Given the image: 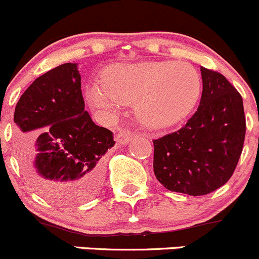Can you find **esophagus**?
Segmentation results:
<instances>
[{"label":"esophagus","instance_id":"34e87169","mask_svg":"<svg viewBox=\"0 0 259 259\" xmlns=\"http://www.w3.org/2000/svg\"><path fill=\"white\" fill-rule=\"evenodd\" d=\"M133 137H135V133H132L128 130H123L117 135V142H118L119 145L126 146L128 145Z\"/></svg>","mask_w":259,"mask_h":259}]
</instances>
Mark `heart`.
<instances>
[{
  "mask_svg": "<svg viewBox=\"0 0 259 259\" xmlns=\"http://www.w3.org/2000/svg\"><path fill=\"white\" fill-rule=\"evenodd\" d=\"M200 93V75L190 64L142 61L107 69L103 85L89 87L87 99L92 107L112 114L119 111L121 104H133L143 126L165 130L193 112Z\"/></svg>",
  "mask_w": 259,
  "mask_h": 259,
  "instance_id": "1",
  "label": "heart"
}]
</instances>
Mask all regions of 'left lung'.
<instances>
[{
  "label": "left lung",
  "instance_id": "left-lung-1",
  "mask_svg": "<svg viewBox=\"0 0 259 259\" xmlns=\"http://www.w3.org/2000/svg\"><path fill=\"white\" fill-rule=\"evenodd\" d=\"M198 111L176 132L153 141V171L167 190L206 195L233 175L243 150V99L224 75L200 68Z\"/></svg>",
  "mask_w": 259,
  "mask_h": 259
}]
</instances>
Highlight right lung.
Wrapping results in <instances>:
<instances>
[{
    "label": "right lung",
    "mask_w": 259,
    "mask_h": 259,
    "mask_svg": "<svg viewBox=\"0 0 259 259\" xmlns=\"http://www.w3.org/2000/svg\"><path fill=\"white\" fill-rule=\"evenodd\" d=\"M76 63L42 74L15 108L17 155L35 189L60 204L91 199L99 190L113 133L84 111Z\"/></svg>",
    "instance_id": "1"
}]
</instances>
